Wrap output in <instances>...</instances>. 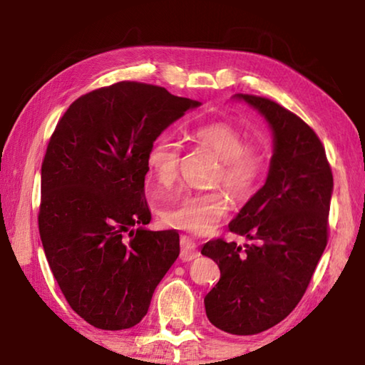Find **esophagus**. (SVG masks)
Segmentation results:
<instances>
[{
  "instance_id": "1",
  "label": "esophagus",
  "mask_w": 365,
  "mask_h": 365,
  "mask_svg": "<svg viewBox=\"0 0 365 365\" xmlns=\"http://www.w3.org/2000/svg\"><path fill=\"white\" fill-rule=\"evenodd\" d=\"M200 257V251H197V246L191 242L188 237L180 238V259L185 262L193 261V259Z\"/></svg>"
}]
</instances>
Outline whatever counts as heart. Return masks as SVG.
Returning a JSON list of instances; mask_svg holds the SVG:
<instances>
[{"instance_id":"b5f03b06","label":"heart","mask_w":365,"mask_h":365,"mask_svg":"<svg viewBox=\"0 0 365 365\" xmlns=\"http://www.w3.org/2000/svg\"><path fill=\"white\" fill-rule=\"evenodd\" d=\"M197 148L217 156L219 164L211 175L212 185H224L235 200H246L257 188L267 168V156L259 145L246 143L245 133L230 122L215 120L190 130ZM146 164L156 182L170 188L178 180L182 165V148L168 135L153 141L146 153ZM230 209L225 191H185L172 205L159 209L164 225L195 235L214 232Z\"/></svg>"}]
</instances>
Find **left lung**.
<instances>
[{"instance_id": "obj_1", "label": "left lung", "mask_w": 365, "mask_h": 365, "mask_svg": "<svg viewBox=\"0 0 365 365\" xmlns=\"http://www.w3.org/2000/svg\"><path fill=\"white\" fill-rule=\"evenodd\" d=\"M235 98L270 123L274 156L264 187L228 224L255 243L215 238L202 246L220 269L205 306L217 329L256 335L282 322L306 293L329 242L333 175L322 141L301 117L269 98Z\"/></svg>"}]
</instances>
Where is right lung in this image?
<instances>
[{"label": "right lung", "mask_w": 365, "mask_h": 365, "mask_svg": "<svg viewBox=\"0 0 365 365\" xmlns=\"http://www.w3.org/2000/svg\"><path fill=\"white\" fill-rule=\"evenodd\" d=\"M196 106L163 86L123 80L77 98L49 138L40 238L66 301L96 329L137 325L178 257L175 230L145 228L146 153Z\"/></svg>", "instance_id": "right-lung-1"}]
</instances>
